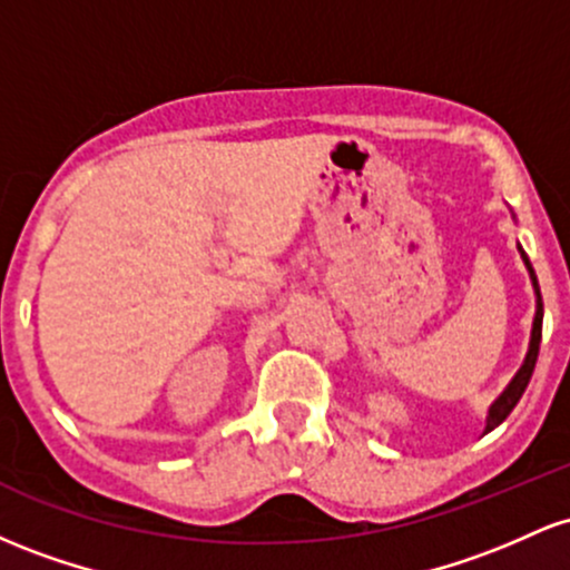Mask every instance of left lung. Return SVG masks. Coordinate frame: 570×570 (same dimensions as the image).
I'll list each match as a JSON object with an SVG mask.
<instances>
[{"label": "left lung", "instance_id": "obj_1", "mask_svg": "<svg viewBox=\"0 0 570 570\" xmlns=\"http://www.w3.org/2000/svg\"><path fill=\"white\" fill-rule=\"evenodd\" d=\"M514 219V214H512ZM517 252H520L522 263H525V271L528 276H531V284H533V292H535V316H533V326H531V343H528V353L525 358H522L520 370L514 372V377L509 381L507 389L501 391L499 396L493 399V404L488 407V417H485V431L482 434H490L495 426H501L503 421L509 417V412L514 410V404L520 402V396L525 394L528 383H531V375L535 370V358H539V345H541V322H544V305H541V292H539V281H535V273H533V265L531 259H528V254L522 252V246L517 244Z\"/></svg>", "mask_w": 570, "mask_h": 570}]
</instances>
